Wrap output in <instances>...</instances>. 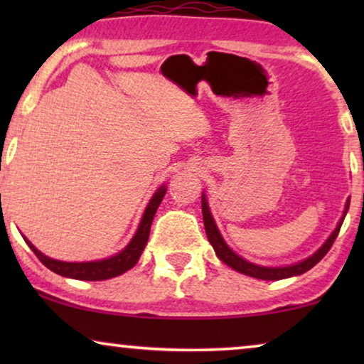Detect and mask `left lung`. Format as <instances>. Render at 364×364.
Returning <instances> with one entry per match:
<instances>
[{
  "instance_id": "1",
  "label": "left lung",
  "mask_w": 364,
  "mask_h": 364,
  "mask_svg": "<svg viewBox=\"0 0 364 364\" xmlns=\"http://www.w3.org/2000/svg\"><path fill=\"white\" fill-rule=\"evenodd\" d=\"M348 208H350V198H348L345 212H343L341 220L336 225L335 230H333L331 235L328 237V240L323 243V245L318 248V250L313 253L311 257H308L306 260L298 262V263H295V265H288V267H260V265H255V263H252V262H247L245 258L238 257L237 253L227 245L225 240H223L222 235H220V232H218V228L215 225V220H213L210 208H208L207 198L202 193L203 225H205L207 238H208V242L212 243V247H213V250H215L217 257L220 258V260L225 263V265L233 268V270L240 272V273H243V275H248V277H253V278H260V280H283V278L301 275V273H305V272L310 270V268L315 267L316 263L320 262L328 252H330L333 242L336 240L338 233H340L341 223H343V220H345Z\"/></svg>"
}]
</instances>
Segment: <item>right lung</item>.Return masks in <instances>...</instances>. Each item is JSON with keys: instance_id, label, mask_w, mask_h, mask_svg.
I'll return each mask as SVG.
<instances>
[{"instance_id": "add662e5", "label": "right lung", "mask_w": 364, "mask_h": 364, "mask_svg": "<svg viewBox=\"0 0 364 364\" xmlns=\"http://www.w3.org/2000/svg\"><path fill=\"white\" fill-rule=\"evenodd\" d=\"M166 192H167L166 186L157 188V192L154 193L151 202H149L146 212H144L142 220L139 223L136 235L132 237V240L129 242V245L124 248L122 252H119L117 255L104 258V260L81 262V263L54 260V258L43 255V253L39 252L38 248L28 240V238H24V240H26L29 248H31L34 255L39 258V262H41L44 267H48L49 270L58 273V275L61 277L76 278V280H86V282H99V280H107V278L122 275L124 272L131 270V268L137 263L139 257L142 255L144 248L147 245L149 233H151L154 215H156L157 208L161 205Z\"/></svg>"}]
</instances>
